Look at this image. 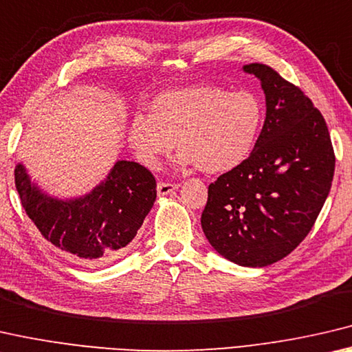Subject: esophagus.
I'll use <instances>...</instances> for the list:
<instances>
[{"instance_id":"1","label":"esophagus","mask_w":352,"mask_h":352,"mask_svg":"<svg viewBox=\"0 0 352 352\" xmlns=\"http://www.w3.org/2000/svg\"><path fill=\"white\" fill-rule=\"evenodd\" d=\"M176 188H177V184H175V182H164V181L157 182V195H159V197H164V195H168L171 192H175Z\"/></svg>"}]
</instances>
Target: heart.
I'll use <instances>...</instances> for the list:
<instances>
[{
    "label": "heart",
    "mask_w": 352,
    "mask_h": 352,
    "mask_svg": "<svg viewBox=\"0 0 352 352\" xmlns=\"http://www.w3.org/2000/svg\"><path fill=\"white\" fill-rule=\"evenodd\" d=\"M262 123L263 104L254 91L195 85L165 91L153 101L149 115H135L129 142L149 164L170 154L177 142L181 164L218 175L250 155Z\"/></svg>",
    "instance_id": "1"
}]
</instances>
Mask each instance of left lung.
Wrapping results in <instances>:
<instances>
[{
    "label": "left lung",
    "mask_w": 352,
    "mask_h": 352,
    "mask_svg": "<svg viewBox=\"0 0 352 352\" xmlns=\"http://www.w3.org/2000/svg\"><path fill=\"white\" fill-rule=\"evenodd\" d=\"M267 117L250 157L209 186L201 226L209 243L241 267H267L307 237L329 195L336 154L321 112L298 85L265 63Z\"/></svg>",
    "instance_id": "1"
}]
</instances>
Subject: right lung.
I'll return each instance as SVG.
<instances>
[{"mask_svg": "<svg viewBox=\"0 0 352 352\" xmlns=\"http://www.w3.org/2000/svg\"><path fill=\"white\" fill-rule=\"evenodd\" d=\"M15 187L40 234L84 267H100L122 254L157 193L153 173L128 160H118L107 179L79 199L59 201L43 195L21 164L15 166Z\"/></svg>", "mask_w": 352, "mask_h": 352, "instance_id": "1", "label": "right lung"}]
</instances>
